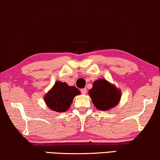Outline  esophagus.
<instances>
[{
	"label": "esophagus",
	"mask_w": 160,
	"mask_h": 160,
	"mask_svg": "<svg viewBox=\"0 0 160 160\" xmlns=\"http://www.w3.org/2000/svg\"><path fill=\"white\" fill-rule=\"evenodd\" d=\"M80 92H81V93L82 94H86V93H87V89L85 88H82V89H81L80 90Z\"/></svg>",
	"instance_id": "obj_1"
}]
</instances>
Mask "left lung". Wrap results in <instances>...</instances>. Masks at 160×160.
<instances>
[{"mask_svg":"<svg viewBox=\"0 0 160 160\" xmlns=\"http://www.w3.org/2000/svg\"><path fill=\"white\" fill-rule=\"evenodd\" d=\"M94 106L99 110L107 111L115 107L120 99V91L115 86L104 79H99L93 82L89 91Z\"/></svg>","mask_w":160,"mask_h":160,"instance_id":"8db88e82","label":"left lung"}]
</instances>
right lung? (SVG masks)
<instances>
[{
    "instance_id": "right-lung-1",
    "label": "right lung",
    "mask_w": 160,
    "mask_h": 160,
    "mask_svg": "<svg viewBox=\"0 0 160 160\" xmlns=\"http://www.w3.org/2000/svg\"><path fill=\"white\" fill-rule=\"evenodd\" d=\"M78 94H80V91L77 88L69 86L66 82L57 81L44 98L51 109L57 112H64L69 109L73 98Z\"/></svg>"
}]
</instances>
